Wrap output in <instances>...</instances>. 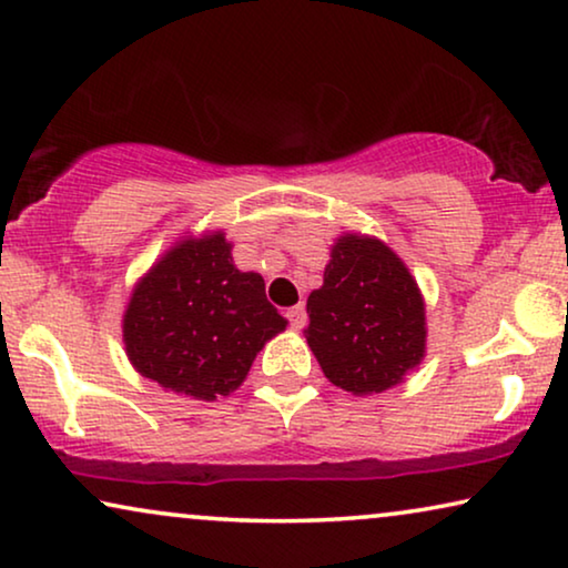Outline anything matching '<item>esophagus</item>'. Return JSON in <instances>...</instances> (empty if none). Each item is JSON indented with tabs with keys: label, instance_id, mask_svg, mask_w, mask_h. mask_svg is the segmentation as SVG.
<instances>
[{
	"label": "esophagus",
	"instance_id": "1",
	"mask_svg": "<svg viewBox=\"0 0 568 568\" xmlns=\"http://www.w3.org/2000/svg\"><path fill=\"white\" fill-rule=\"evenodd\" d=\"M286 321L292 323V328H302V325H305V321H307V310H305V305H294V307H290L286 310Z\"/></svg>",
	"mask_w": 568,
	"mask_h": 568
}]
</instances>
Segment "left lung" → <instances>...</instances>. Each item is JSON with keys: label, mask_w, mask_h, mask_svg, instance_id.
<instances>
[{"label": "left lung", "mask_w": 568, "mask_h": 568, "mask_svg": "<svg viewBox=\"0 0 568 568\" xmlns=\"http://www.w3.org/2000/svg\"><path fill=\"white\" fill-rule=\"evenodd\" d=\"M307 344L325 377L346 393H383L424 359L422 292L377 237L336 240L323 286L307 297Z\"/></svg>", "instance_id": "8db88e82"}]
</instances>
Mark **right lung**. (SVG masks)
<instances>
[{
  "label": "right lung",
  "mask_w": 568,
  "mask_h": 568,
  "mask_svg": "<svg viewBox=\"0 0 568 568\" xmlns=\"http://www.w3.org/2000/svg\"><path fill=\"white\" fill-rule=\"evenodd\" d=\"M284 328L263 276L235 268L224 232L170 247L123 313V344L139 375L196 400L237 390L255 354Z\"/></svg>",
  "instance_id": "right-lung-1"
}]
</instances>
